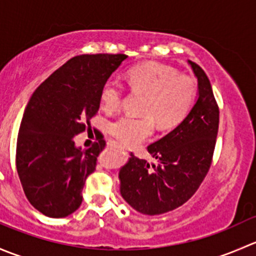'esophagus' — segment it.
I'll return each instance as SVG.
<instances>
[{"instance_id":"esophagus-1","label":"esophagus","mask_w":256,"mask_h":256,"mask_svg":"<svg viewBox=\"0 0 256 256\" xmlns=\"http://www.w3.org/2000/svg\"><path fill=\"white\" fill-rule=\"evenodd\" d=\"M108 146H109V147H115V148H120V144H116L115 141H109V142H108Z\"/></svg>"}]
</instances>
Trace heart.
Segmentation results:
<instances>
[{
    "instance_id": "1",
    "label": "heart",
    "mask_w": 256,
    "mask_h": 256,
    "mask_svg": "<svg viewBox=\"0 0 256 256\" xmlns=\"http://www.w3.org/2000/svg\"><path fill=\"white\" fill-rule=\"evenodd\" d=\"M128 85L132 92L146 95L141 112L144 118L121 116L109 124V132L124 144H136L154 131V121L161 128L182 122L197 100L198 85L188 76L160 63H144L128 72ZM124 86L116 79H108L100 89V105L106 112L118 109Z\"/></svg>"
}]
</instances>
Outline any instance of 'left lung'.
<instances>
[{"mask_svg":"<svg viewBox=\"0 0 256 256\" xmlns=\"http://www.w3.org/2000/svg\"><path fill=\"white\" fill-rule=\"evenodd\" d=\"M198 80V99L176 128L147 147L157 164L131 154L121 167L120 193L134 209L164 214L187 202L207 176L219 126V108L210 82L200 66L188 60Z\"/></svg>","mask_w":256,"mask_h":256,"instance_id":"left-lung-1","label":"left lung"}]
</instances>
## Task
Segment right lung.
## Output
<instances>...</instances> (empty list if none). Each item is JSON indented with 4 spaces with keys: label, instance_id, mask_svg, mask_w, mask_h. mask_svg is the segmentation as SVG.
<instances>
[{
    "label": "right lung",
    "instance_id": "right-lung-1",
    "mask_svg": "<svg viewBox=\"0 0 256 256\" xmlns=\"http://www.w3.org/2000/svg\"><path fill=\"white\" fill-rule=\"evenodd\" d=\"M125 54H82L69 59L33 92L18 131L16 167L30 204L50 218L74 213L85 180L95 171L105 142L90 148L74 138L89 128L100 106V89Z\"/></svg>",
    "mask_w": 256,
    "mask_h": 256
}]
</instances>
